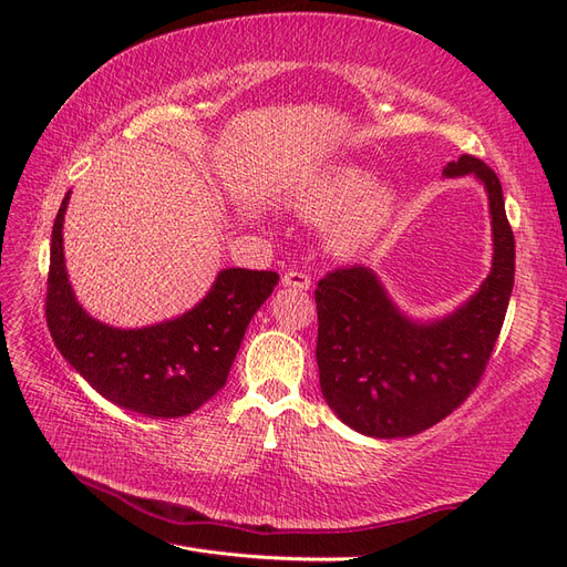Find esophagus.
I'll list each match as a JSON object with an SVG mask.
<instances>
[{"mask_svg": "<svg viewBox=\"0 0 567 567\" xmlns=\"http://www.w3.org/2000/svg\"><path fill=\"white\" fill-rule=\"evenodd\" d=\"M281 281H284V286H290V288H296V290H307V288L312 286L310 274H307V271H300V269H290V271H286L284 277H281Z\"/></svg>", "mask_w": 567, "mask_h": 567, "instance_id": "34e87169", "label": "esophagus"}]
</instances>
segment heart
<instances>
[{"label": "heart", "mask_w": 567, "mask_h": 567, "mask_svg": "<svg viewBox=\"0 0 567 567\" xmlns=\"http://www.w3.org/2000/svg\"><path fill=\"white\" fill-rule=\"evenodd\" d=\"M369 175L359 167H333L315 179L300 198V205L312 215H329L354 197L346 213H342L333 227L336 244L342 248H354L383 227L390 215L392 196L385 188H364ZM360 196L357 197L355 194Z\"/></svg>", "instance_id": "obj_1"}]
</instances>
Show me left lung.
I'll return each instance as SVG.
<instances>
[{
  "label": "left lung",
  "mask_w": 567,
  "mask_h": 567,
  "mask_svg": "<svg viewBox=\"0 0 567 567\" xmlns=\"http://www.w3.org/2000/svg\"><path fill=\"white\" fill-rule=\"evenodd\" d=\"M468 173L489 194L494 262L485 284L452 317L409 321L367 267H342L317 284L321 392L359 433L392 440L425 431L471 398L489 364L513 290L516 241L494 169L475 156L444 167L447 177Z\"/></svg>",
  "instance_id": "1"
}]
</instances>
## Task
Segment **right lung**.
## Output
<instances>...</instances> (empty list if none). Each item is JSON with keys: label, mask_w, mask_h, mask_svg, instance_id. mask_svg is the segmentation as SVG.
I'll return each instance as SVG.
<instances>
[{"label": "right lung", "mask_w": 567, "mask_h": 567, "mask_svg": "<svg viewBox=\"0 0 567 567\" xmlns=\"http://www.w3.org/2000/svg\"><path fill=\"white\" fill-rule=\"evenodd\" d=\"M65 194L51 231L44 315L59 352L99 394L148 419H177L225 388L252 315L279 284L277 271L225 269L192 312L123 331L75 302L63 265Z\"/></svg>", "instance_id": "1"}]
</instances>
